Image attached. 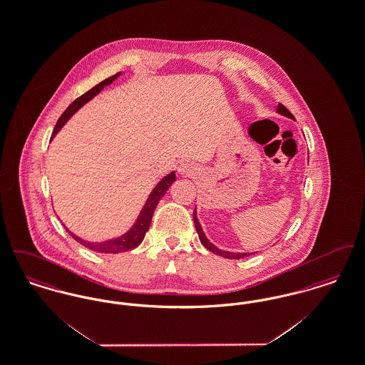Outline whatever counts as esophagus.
<instances>
[{"label":"esophagus","mask_w":365,"mask_h":365,"mask_svg":"<svg viewBox=\"0 0 365 365\" xmlns=\"http://www.w3.org/2000/svg\"><path fill=\"white\" fill-rule=\"evenodd\" d=\"M197 167L192 164V163H182L179 167H178V173L182 176H192V175L197 174Z\"/></svg>","instance_id":"1"}]
</instances>
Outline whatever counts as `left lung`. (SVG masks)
I'll use <instances>...</instances> for the list:
<instances>
[{
    "label": "left lung",
    "instance_id": "8db88e82",
    "mask_svg": "<svg viewBox=\"0 0 365 365\" xmlns=\"http://www.w3.org/2000/svg\"><path fill=\"white\" fill-rule=\"evenodd\" d=\"M277 112H278L279 115H283V116H286V118H289V119H293V120H294V116L289 112V109H287V108H284L282 104L278 105ZM192 219H194V226H195V230H197V232H198L200 241H201V243L208 249L209 252H212V253H215V255H217V256L226 257V259H235V260L242 259V257H246V256H250V255H255V252H252V253L243 252V253H241V252H228V250L219 249L216 245H213V243L210 242L208 238H207V235H205V232H204L202 227L200 225V220H198V217H197V208L194 209V212H192Z\"/></svg>",
    "mask_w": 365,
    "mask_h": 365
}]
</instances>
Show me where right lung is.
<instances>
[{
    "instance_id": "1",
    "label": "right lung",
    "mask_w": 365,
    "mask_h": 365,
    "mask_svg": "<svg viewBox=\"0 0 365 365\" xmlns=\"http://www.w3.org/2000/svg\"><path fill=\"white\" fill-rule=\"evenodd\" d=\"M122 75V72L108 78L103 81L101 83H98L97 86L93 87L91 90H88L87 93H85L83 96H81L79 98H76L72 104L66 109V112L60 116V119L56 123V127L53 130L52 139L57 135V133L66 125V123L68 122L71 119V116L73 113H76L83 105L87 104L88 101H91L98 93H101V90L105 86H109L110 83H113L119 76ZM175 182V171L170 173L168 175H165L156 186L155 189L152 190V192L149 194L143 208L140 209L139 212L138 217L135 220V223L133 226L130 227V230L127 232L122 234L120 237H116V238H112V240H106V241H101V242H94V241H86V240H82L81 237L75 235L73 232H71L70 230L66 227V230L70 232L71 237L83 245L87 249H91L94 252H98V253H122V252H127V250H133L134 247H137L140 245V242L143 241L145 238V234L148 232L150 223H152V217H153V213L156 210L157 204L158 201L164 197V194L167 192V190L170 189V186Z\"/></svg>"
}]
</instances>
